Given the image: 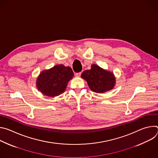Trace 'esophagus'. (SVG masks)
<instances>
[{
  "label": "esophagus",
  "mask_w": 158,
  "mask_h": 158,
  "mask_svg": "<svg viewBox=\"0 0 158 158\" xmlns=\"http://www.w3.org/2000/svg\"><path fill=\"white\" fill-rule=\"evenodd\" d=\"M81 73H76L75 76L76 77H79L81 76Z\"/></svg>",
  "instance_id": "1"
}]
</instances>
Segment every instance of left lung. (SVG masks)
<instances>
[{
    "mask_svg": "<svg viewBox=\"0 0 158 158\" xmlns=\"http://www.w3.org/2000/svg\"><path fill=\"white\" fill-rule=\"evenodd\" d=\"M91 67V69L82 73L81 77L87 82L91 91L96 93H104L114 88L116 77L113 73L94 64Z\"/></svg>",
    "mask_w": 158,
    "mask_h": 158,
    "instance_id": "1",
    "label": "left lung"
}]
</instances>
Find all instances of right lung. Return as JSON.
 <instances>
[{"label": "right lung", "mask_w": 158, "mask_h": 158, "mask_svg": "<svg viewBox=\"0 0 158 158\" xmlns=\"http://www.w3.org/2000/svg\"><path fill=\"white\" fill-rule=\"evenodd\" d=\"M73 76L74 73L70 67L58 64L40 73L35 84L39 91L44 96L56 97L65 91Z\"/></svg>", "instance_id": "obj_1"}]
</instances>
